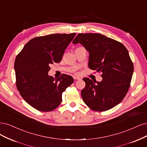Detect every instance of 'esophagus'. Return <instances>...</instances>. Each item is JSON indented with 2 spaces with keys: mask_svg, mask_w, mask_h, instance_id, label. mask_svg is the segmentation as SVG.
Masks as SVG:
<instances>
[{
  "mask_svg": "<svg viewBox=\"0 0 147 147\" xmlns=\"http://www.w3.org/2000/svg\"><path fill=\"white\" fill-rule=\"evenodd\" d=\"M73 78H74V80H80L81 79V78L76 77V76H73Z\"/></svg>",
  "mask_w": 147,
  "mask_h": 147,
  "instance_id": "1",
  "label": "esophagus"
}]
</instances>
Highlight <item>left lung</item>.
Returning a JSON list of instances; mask_svg holds the SVG:
<instances>
[{"mask_svg":"<svg viewBox=\"0 0 147 147\" xmlns=\"http://www.w3.org/2000/svg\"><path fill=\"white\" fill-rule=\"evenodd\" d=\"M89 51L88 67L101 73V82L85 78L81 91L85 104L96 111H105L119 104L126 96L134 70L127 49L122 43L97 33H80L73 40Z\"/></svg>","mask_w":147,"mask_h":147,"instance_id":"1","label":"left lung"}]
</instances>
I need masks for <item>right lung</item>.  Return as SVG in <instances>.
Returning <instances> with one entry per match:
<instances>
[{"instance_id": "1", "label": "right lung", "mask_w": 147, "mask_h": 147, "mask_svg": "<svg viewBox=\"0 0 147 147\" xmlns=\"http://www.w3.org/2000/svg\"><path fill=\"white\" fill-rule=\"evenodd\" d=\"M75 35L74 32L34 37L16 57V86L23 99L35 109L54 110L61 104L63 92L73 83L71 76L62 74L55 79L48 73L51 64L61 61Z\"/></svg>"}]
</instances>
